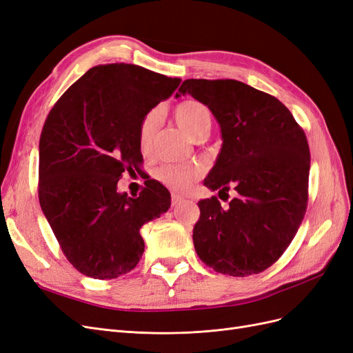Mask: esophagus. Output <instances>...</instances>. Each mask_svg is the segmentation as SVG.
<instances>
[{"label":"esophagus","mask_w":353,"mask_h":353,"mask_svg":"<svg viewBox=\"0 0 353 353\" xmlns=\"http://www.w3.org/2000/svg\"><path fill=\"white\" fill-rule=\"evenodd\" d=\"M183 200H184L183 197H181V196H178V194H175V193H174V194H172V206H178L179 203L183 201Z\"/></svg>","instance_id":"1"}]
</instances>
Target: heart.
I'll list each match as a JSON object with an SVG mask.
<instances>
[{"label":"heart","mask_w":353,"mask_h":353,"mask_svg":"<svg viewBox=\"0 0 353 353\" xmlns=\"http://www.w3.org/2000/svg\"><path fill=\"white\" fill-rule=\"evenodd\" d=\"M174 119L191 140H194L203 132H209L212 125V116L205 104L196 100H187L179 103L174 109ZM157 128V113H147L138 130V143L143 152H148L153 144ZM157 178L166 185L175 190H185L197 178V170L193 168H183L178 165H163L157 170Z\"/></svg>","instance_id":"b5f03b06"}]
</instances>
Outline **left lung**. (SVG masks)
Listing matches in <instances>:
<instances>
[{"label":"left lung","instance_id":"1","mask_svg":"<svg viewBox=\"0 0 353 353\" xmlns=\"http://www.w3.org/2000/svg\"><path fill=\"white\" fill-rule=\"evenodd\" d=\"M185 94L208 105L221 128V152L203 184L237 193L227 209L216 197L197 203V256L221 274H259L279 261L303 221L306 135L280 100L240 81L187 79L176 97Z\"/></svg>","mask_w":353,"mask_h":353}]
</instances>
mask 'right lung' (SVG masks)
Returning a JSON list of instances; mask_svg holds the SVG:
<instances>
[{
  "instance_id": "add662e5",
  "label": "right lung",
  "mask_w": 353,
  "mask_h": 353,
  "mask_svg": "<svg viewBox=\"0 0 353 353\" xmlns=\"http://www.w3.org/2000/svg\"><path fill=\"white\" fill-rule=\"evenodd\" d=\"M179 83L126 63L95 66L51 109L39 138V205L83 275L112 280L134 270L144 252L141 227L169 209L159 181H145L137 197L117 183L143 162V117Z\"/></svg>"
}]
</instances>
